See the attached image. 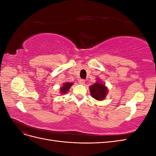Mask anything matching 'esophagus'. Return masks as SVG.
<instances>
[{
  "instance_id": "1",
  "label": "esophagus",
  "mask_w": 156,
  "mask_h": 156,
  "mask_svg": "<svg viewBox=\"0 0 156 156\" xmlns=\"http://www.w3.org/2000/svg\"><path fill=\"white\" fill-rule=\"evenodd\" d=\"M79 84H83V85L85 84V81H84V80H83V79H80L79 81Z\"/></svg>"
}]
</instances>
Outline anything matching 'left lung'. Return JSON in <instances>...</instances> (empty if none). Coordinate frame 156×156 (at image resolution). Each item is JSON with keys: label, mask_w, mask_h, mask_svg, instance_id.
<instances>
[{"label": "left lung", "mask_w": 156, "mask_h": 156, "mask_svg": "<svg viewBox=\"0 0 156 156\" xmlns=\"http://www.w3.org/2000/svg\"><path fill=\"white\" fill-rule=\"evenodd\" d=\"M89 90L91 96L98 101L104 100L108 94V88L99 79L95 83L90 86Z\"/></svg>", "instance_id": "obj_1"}]
</instances>
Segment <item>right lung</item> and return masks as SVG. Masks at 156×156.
Segmentation results:
<instances>
[{"mask_svg": "<svg viewBox=\"0 0 156 156\" xmlns=\"http://www.w3.org/2000/svg\"><path fill=\"white\" fill-rule=\"evenodd\" d=\"M73 84V83H65L63 84V85L60 88V94H62V95H63V94H66L68 91L69 88H71V87H72Z\"/></svg>", "mask_w": 156, "mask_h": 156, "instance_id": "right-lung-1", "label": "right lung"}]
</instances>
